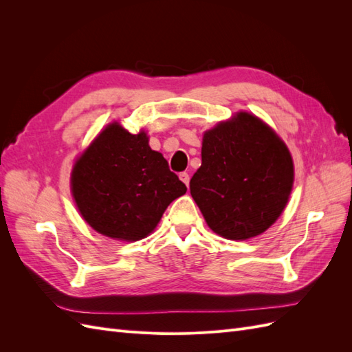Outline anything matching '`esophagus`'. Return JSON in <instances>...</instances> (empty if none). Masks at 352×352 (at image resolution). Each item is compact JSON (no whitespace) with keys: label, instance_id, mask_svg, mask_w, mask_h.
I'll use <instances>...</instances> for the list:
<instances>
[{"label":"esophagus","instance_id":"34e87169","mask_svg":"<svg viewBox=\"0 0 352 352\" xmlns=\"http://www.w3.org/2000/svg\"><path fill=\"white\" fill-rule=\"evenodd\" d=\"M179 179L182 180V182L186 185V186H189V175L186 173V172H182L179 175Z\"/></svg>","mask_w":352,"mask_h":352}]
</instances>
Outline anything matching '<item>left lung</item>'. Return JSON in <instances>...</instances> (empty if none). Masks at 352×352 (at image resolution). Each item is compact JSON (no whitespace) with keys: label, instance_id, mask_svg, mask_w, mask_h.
I'll return each mask as SVG.
<instances>
[{"label":"left lung","instance_id":"8db88e82","mask_svg":"<svg viewBox=\"0 0 352 352\" xmlns=\"http://www.w3.org/2000/svg\"><path fill=\"white\" fill-rule=\"evenodd\" d=\"M190 195L217 235L248 239L278 220L294 184L286 145L258 117L239 113L204 133Z\"/></svg>","mask_w":352,"mask_h":352}]
</instances>
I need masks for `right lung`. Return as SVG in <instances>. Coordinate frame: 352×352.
Returning a JSON list of instances; mask_svg holds the SVG:
<instances>
[{
	"instance_id": "right-lung-1",
	"label": "right lung",
	"mask_w": 352,
	"mask_h": 352,
	"mask_svg": "<svg viewBox=\"0 0 352 352\" xmlns=\"http://www.w3.org/2000/svg\"><path fill=\"white\" fill-rule=\"evenodd\" d=\"M72 192L82 217L102 235L138 241L151 233L170 202L186 192L167 160L111 123L82 154L72 173Z\"/></svg>"
}]
</instances>
